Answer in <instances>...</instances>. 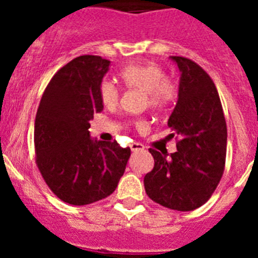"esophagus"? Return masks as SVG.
<instances>
[{
  "mask_svg": "<svg viewBox=\"0 0 258 258\" xmlns=\"http://www.w3.org/2000/svg\"><path fill=\"white\" fill-rule=\"evenodd\" d=\"M131 150L133 152H138V151H142V150H145V146L142 145V143H138V142H134L131 145Z\"/></svg>",
  "mask_w": 258,
  "mask_h": 258,
  "instance_id": "obj_1",
  "label": "esophagus"
}]
</instances>
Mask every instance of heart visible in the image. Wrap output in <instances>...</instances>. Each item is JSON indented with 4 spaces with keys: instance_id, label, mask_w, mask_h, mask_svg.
<instances>
[{
    "instance_id": "heart-1",
    "label": "heart",
    "mask_w": 258,
    "mask_h": 258,
    "mask_svg": "<svg viewBox=\"0 0 258 258\" xmlns=\"http://www.w3.org/2000/svg\"><path fill=\"white\" fill-rule=\"evenodd\" d=\"M121 83L127 89H138L146 94V104L155 111H164L178 98V85L174 80L166 77L163 67L155 63L131 64L118 72ZM120 88L112 80H103L99 85V97L106 108H113L120 101ZM141 132L147 131L149 124L143 118L133 122Z\"/></svg>"
}]
</instances>
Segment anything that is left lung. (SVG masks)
Listing matches in <instances>:
<instances>
[{
    "instance_id": "1",
    "label": "left lung",
    "mask_w": 258,
    "mask_h": 258,
    "mask_svg": "<svg viewBox=\"0 0 258 258\" xmlns=\"http://www.w3.org/2000/svg\"><path fill=\"white\" fill-rule=\"evenodd\" d=\"M181 71L178 102L168 120L177 151L169 157L154 149V168L145 175L151 200L174 211H194L217 188L226 161L227 126L217 88L198 63L170 56Z\"/></svg>"
}]
</instances>
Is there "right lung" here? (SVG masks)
<instances>
[{"label": "right lung", "mask_w": 258, "mask_h": 258, "mask_svg": "<svg viewBox=\"0 0 258 258\" xmlns=\"http://www.w3.org/2000/svg\"><path fill=\"white\" fill-rule=\"evenodd\" d=\"M108 67L98 55L71 60L51 77L36 113L37 168L52 194L72 206L109 197L131 156L129 147L89 134V121L103 109L99 85Z\"/></svg>", "instance_id": "obj_1"}]
</instances>
